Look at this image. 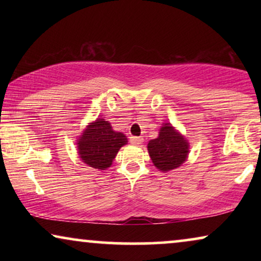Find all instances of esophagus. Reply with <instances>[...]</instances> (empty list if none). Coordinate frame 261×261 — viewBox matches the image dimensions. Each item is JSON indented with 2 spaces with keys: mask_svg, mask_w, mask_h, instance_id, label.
<instances>
[{
  "mask_svg": "<svg viewBox=\"0 0 261 261\" xmlns=\"http://www.w3.org/2000/svg\"><path fill=\"white\" fill-rule=\"evenodd\" d=\"M129 141H130L133 145L139 146V145H141L142 142H144V139L140 138V137H130V138H129Z\"/></svg>",
  "mask_w": 261,
  "mask_h": 261,
  "instance_id": "1",
  "label": "esophagus"
}]
</instances>
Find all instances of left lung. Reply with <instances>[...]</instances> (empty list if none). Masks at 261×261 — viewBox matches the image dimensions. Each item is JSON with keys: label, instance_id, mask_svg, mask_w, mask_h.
Wrapping results in <instances>:
<instances>
[{"label": "left lung", "instance_id": "left-lung-1", "mask_svg": "<svg viewBox=\"0 0 261 261\" xmlns=\"http://www.w3.org/2000/svg\"><path fill=\"white\" fill-rule=\"evenodd\" d=\"M148 154L156 169L167 172L179 167L188 158L189 142L170 123H163L159 135L147 145Z\"/></svg>", "mask_w": 261, "mask_h": 261}]
</instances>
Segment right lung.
I'll return each mask as SVG.
<instances>
[{
    "label": "right lung",
    "mask_w": 261,
    "mask_h": 261,
    "mask_svg": "<svg viewBox=\"0 0 261 261\" xmlns=\"http://www.w3.org/2000/svg\"><path fill=\"white\" fill-rule=\"evenodd\" d=\"M123 133L113 129L103 117L89 123L77 140L78 154L82 162L97 170H106L123 145L127 144Z\"/></svg>",
    "instance_id": "right-lung-1"
}]
</instances>
